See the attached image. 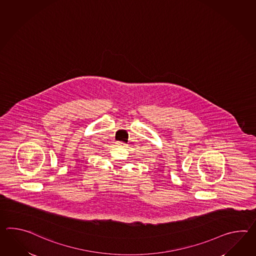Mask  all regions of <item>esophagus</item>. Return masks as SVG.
Returning <instances> with one entry per match:
<instances>
[{"label": "esophagus", "instance_id": "esophagus-1", "mask_svg": "<svg viewBox=\"0 0 256 256\" xmlns=\"http://www.w3.org/2000/svg\"><path fill=\"white\" fill-rule=\"evenodd\" d=\"M116 145H118V147H125V146H126V143H124V142H116Z\"/></svg>", "mask_w": 256, "mask_h": 256}]
</instances>
